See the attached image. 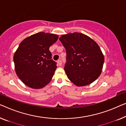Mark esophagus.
Here are the masks:
<instances>
[{
  "label": "esophagus",
  "instance_id": "esophagus-1",
  "mask_svg": "<svg viewBox=\"0 0 126 126\" xmlns=\"http://www.w3.org/2000/svg\"><path fill=\"white\" fill-rule=\"evenodd\" d=\"M57 63H58V65H59V66H61V65H62V61L61 60H58V61H57Z\"/></svg>",
  "mask_w": 126,
  "mask_h": 126
}]
</instances>
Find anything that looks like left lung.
Segmentation results:
<instances>
[{
	"mask_svg": "<svg viewBox=\"0 0 126 126\" xmlns=\"http://www.w3.org/2000/svg\"><path fill=\"white\" fill-rule=\"evenodd\" d=\"M59 40L66 49L67 78L78 86L93 82L101 74L105 60L99 45L81 33L64 34Z\"/></svg>",
	"mask_w": 126,
	"mask_h": 126,
	"instance_id": "8db88e82",
	"label": "left lung"
}]
</instances>
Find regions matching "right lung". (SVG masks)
<instances>
[{
	"label": "right lung",
	"mask_w": 126,
	"mask_h": 126,
	"mask_svg": "<svg viewBox=\"0 0 126 126\" xmlns=\"http://www.w3.org/2000/svg\"><path fill=\"white\" fill-rule=\"evenodd\" d=\"M59 38L56 34L39 32L25 39L14 56L16 73L24 84L41 89L51 81L57 68L49 47Z\"/></svg>",
	"instance_id": "1"
}]
</instances>
